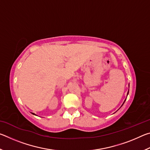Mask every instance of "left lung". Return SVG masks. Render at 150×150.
Wrapping results in <instances>:
<instances>
[{
	"label": "left lung",
	"instance_id": "left-lung-1",
	"mask_svg": "<svg viewBox=\"0 0 150 150\" xmlns=\"http://www.w3.org/2000/svg\"><path fill=\"white\" fill-rule=\"evenodd\" d=\"M128 93H129V91H128V93H127V96H128ZM125 100H124V102H125ZM124 103H123V104H124ZM123 104H122V105H123Z\"/></svg>",
	"mask_w": 150,
	"mask_h": 150
}]
</instances>
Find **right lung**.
Masks as SVG:
<instances>
[{"mask_svg": "<svg viewBox=\"0 0 150 150\" xmlns=\"http://www.w3.org/2000/svg\"><path fill=\"white\" fill-rule=\"evenodd\" d=\"M32 114H33V115H35V114H34V113H32Z\"/></svg>", "mask_w": 150, "mask_h": 150, "instance_id": "1", "label": "right lung"}]
</instances>
